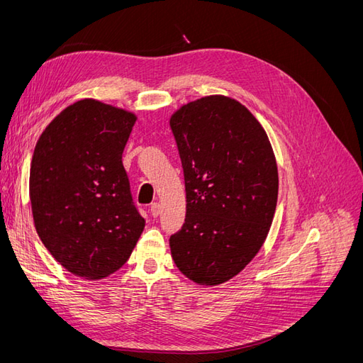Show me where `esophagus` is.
Instances as JSON below:
<instances>
[{
  "label": "esophagus",
  "instance_id": "obj_1",
  "mask_svg": "<svg viewBox=\"0 0 363 363\" xmlns=\"http://www.w3.org/2000/svg\"><path fill=\"white\" fill-rule=\"evenodd\" d=\"M160 211H162V207H160V204L159 203H152L151 204V207H150V213L155 216V218H157L159 215H160Z\"/></svg>",
  "mask_w": 363,
  "mask_h": 363
}]
</instances>
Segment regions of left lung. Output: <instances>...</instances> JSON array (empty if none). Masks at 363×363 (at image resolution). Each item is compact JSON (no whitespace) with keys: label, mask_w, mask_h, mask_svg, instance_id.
<instances>
[{"label":"left lung","mask_w":363,"mask_h":363,"mask_svg":"<svg viewBox=\"0 0 363 363\" xmlns=\"http://www.w3.org/2000/svg\"><path fill=\"white\" fill-rule=\"evenodd\" d=\"M169 125L186 189L171 256L189 280L215 286L242 271L265 242L277 206L276 157L259 121L224 95L182 106Z\"/></svg>","instance_id":"left-lung-1"}]
</instances>
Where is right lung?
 <instances>
[{
	"label": "right lung",
	"mask_w": 363,
	"mask_h": 363,
	"mask_svg": "<svg viewBox=\"0 0 363 363\" xmlns=\"http://www.w3.org/2000/svg\"><path fill=\"white\" fill-rule=\"evenodd\" d=\"M136 115L80 100L42 131L30 168L36 232L63 268L87 280L124 265L145 227L123 151Z\"/></svg>",
	"instance_id": "obj_1"
}]
</instances>
